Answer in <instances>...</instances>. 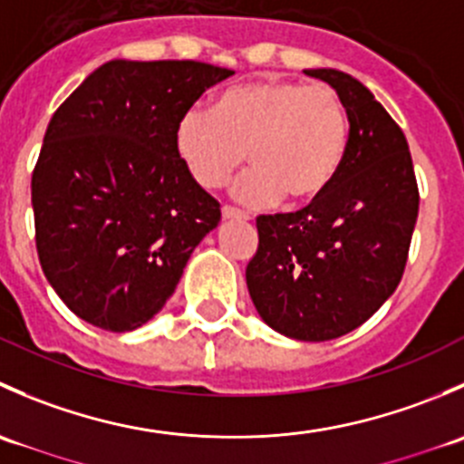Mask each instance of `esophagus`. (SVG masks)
Returning <instances> with one entry per match:
<instances>
[{
	"mask_svg": "<svg viewBox=\"0 0 464 464\" xmlns=\"http://www.w3.org/2000/svg\"><path fill=\"white\" fill-rule=\"evenodd\" d=\"M222 218L224 219H237V222H246V219H249V215L240 208H233V206H224Z\"/></svg>",
	"mask_w": 464,
	"mask_h": 464,
	"instance_id": "34e87169",
	"label": "esophagus"
}]
</instances>
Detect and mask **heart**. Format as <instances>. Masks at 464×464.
<instances>
[{
	"label": "heart",
	"mask_w": 464,
	"mask_h": 464,
	"mask_svg": "<svg viewBox=\"0 0 464 464\" xmlns=\"http://www.w3.org/2000/svg\"><path fill=\"white\" fill-rule=\"evenodd\" d=\"M348 111L334 89L296 81L233 87L215 111L190 107L175 128V150L202 188H219L242 166L254 168L233 186L249 206L319 198L348 150Z\"/></svg>",
	"instance_id": "1"
}]
</instances>
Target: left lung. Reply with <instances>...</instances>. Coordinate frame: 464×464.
Listing matches in <instances>:
<instances>
[{
  "mask_svg": "<svg viewBox=\"0 0 464 464\" xmlns=\"http://www.w3.org/2000/svg\"><path fill=\"white\" fill-rule=\"evenodd\" d=\"M343 101L348 150L332 184L296 213L258 215L246 287L262 321L298 341H330L366 323L400 285L420 190L400 125L336 69H307Z\"/></svg>",
  "mask_w": 464,
  "mask_h": 464,
  "instance_id": "left-lung-1",
  "label": "left lung"
}]
</instances>
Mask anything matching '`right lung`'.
I'll return each instance as SVG.
<instances>
[{
    "mask_svg": "<svg viewBox=\"0 0 464 464\" xmlns=\"http://www.w3.org/2000/svg\"><path fill=\"white\" fill-rule=\"evenodd\" d=\"M231 69L111 60L55 110L31 177L42 271L107 332L148 323L175 292L219 202L175 150L179 116Z\"/></svg>",
    "mask_w": 464,
    "mask_h": 464,
    "instance_id": "1",
    "label": "right lung"
}]
</instances>
